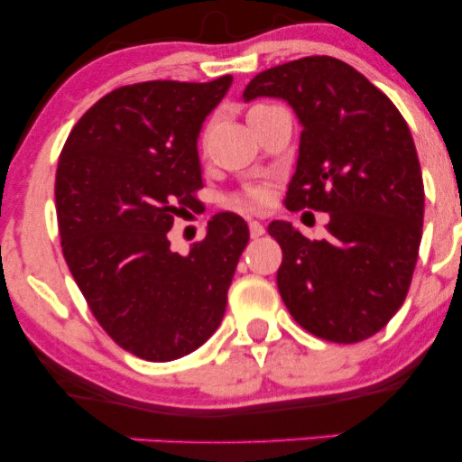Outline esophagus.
I'll return each mask as SVG.
<instances>
[{
	"label": "esophagus",
	"instance_id": "1",
	"mask_svg": "<svg viewBox=\"0 0 462 462\" xmlns=\"http://www.w3.org/2000/svg\"><path fill=\"white\" fill-rule=\"evenodd\" d=\"M249 235H252V238H258L264 235V226L261 224V221H249Z\"/></svg>",
	"mask_w": 462,
	"mask_h": 462
}]
</instances>
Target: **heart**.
<instances>
[{
  "instance_id": "obj_1",
  "label": "heart",
  "mask_w": 462,
  "mask_h": 462,
  "mask_svg": "<svg viewBox=\"0 0 462 462\" xmlns=\"http://www.w3.org/2000/svg\"><path fill=\"white\" fill-rule=\"evenodd\" d=\"M269 201V195L267 190L261 189V187H252V189H245L243 193H238L227 201V206L230 208H238V210H245V208H261Z\"/></svg>"
}]
</instances>
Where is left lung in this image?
Returning <instances> with one entry per match:
<instances>
[{
  "label": "left lung",
  "mask_w": 462,
  "mask_h": 462,
  "mask_svg": "<svg viewBox=\"0 0 462 462\" xmlns=\"http://www.w3.org/2000/svg\"><path fill=\"white\" fill-rule=\"evenodd\" d=\"M280 97L301 124L289 210L330 215L310 241L286 221L278 289L304 330L334 343L374 337L404 304L423 227V180L411 130L386 95L332 56L258 73L243 99Z\"/></svg>",
  "instance_id": "obj_1"
}]
</instances>
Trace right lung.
<instances>
[{
  "label": "right lung",
  "instance_id": "1",
  "mask_svg": "<svg viewBox=\"0 0 462 462\" xmlns=\"http://www.w3.org/2000/svg\"><path fill=\"white\" fill-rule=\"evenodd\" d=\"M230 84L221 76L115 88L82 115L58 161L69 272L116 346L152 363L187 356L213 337L249 241L235 213H217L187 256L167 236L199 204L198 136Z\"/></svg>",
  "mask_w": 462,
  "mask_h": 462
}]
</instances>
